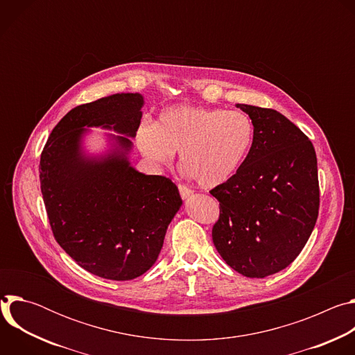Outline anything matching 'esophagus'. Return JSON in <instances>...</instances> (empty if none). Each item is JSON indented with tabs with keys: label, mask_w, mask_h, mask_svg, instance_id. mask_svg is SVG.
<instances>
[{
	"label": "esophagus",
	"mask_w": 355,
	"mask_h": 355,
	"mask_svg": "<svg viewBox=\"0 0 355 355\" xmlns=\"http://www.w3.org/2000/svg\"><path fill=\"white\" fill-rule=\"evenodd\" d=\"M178 191H180V195H181L182 199H187L189 195H192V189L187 185H182V184L178 185Z\"/></svg>",
	"instance_id": "esophagus-1"
}]
</instances>
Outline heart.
<instances>
[{
  "instance_id": "obj_1",
  "label": "heart",
  "mask_w": 355,
  "mask_h": 355,
  "mask_svg": "<svg viewBox=\"0 0 355 355\" xmlns=\"http://www.w3.org/2000/svg\"><path fill=\"white\" fill-rule=\"evenodd\" d=\"M137 146L151 163L166 166L178 151L180 166L199 185L229 181L254 141V125L243 112L178 105L164 110L153 125L137 130Z\"/></svg>"
}]
</instances>
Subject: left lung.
<instances>
[{
    "label": "left lung",
    "instance_id": "obj_1",
    "mask_svg": "<svg viewBox=\"0 0 355 355\" xmlns=\"http://www.w3.org/2000/svg\"><path fill=\"white\" fill-rule=\"evenodd\" d=\"M254 125L239 171L211 189L219 200L212 240L234 271L264 278L286 268L305 247L319 215L318 159L309 137L282 114L236 104Z\"/></svg>",
    "mask_w": 355,
    "mask_h": 355
}]
</instances>
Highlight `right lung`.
I'll use <instances>...</instances> for the list:
<instances>
[{"label": "right lung", "instance_id": "add662e5", "mask_svg": "<svg viewBox=\"0 0 355 355\" xmlns=\"http://www.w3.org/2000/svg\"><path fill=\"white\" fill-rule=\"evenodd\" d=\"M140 94H115L71 110L50 133L40 155V191L60 247L85 271L129 281L153 266L167 227L182 200L163 175L130 167L129 137L105 159H85L79 150L84 125L112 127L133 137L141 119Z\"/></svg>", "mask_w": 355, "mask_h": 355}]
</instances>
